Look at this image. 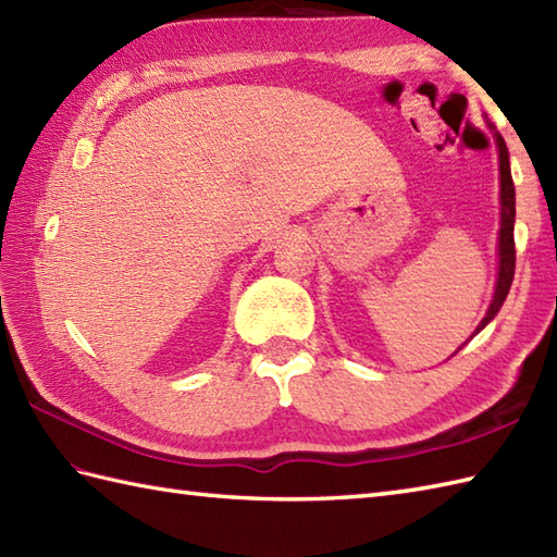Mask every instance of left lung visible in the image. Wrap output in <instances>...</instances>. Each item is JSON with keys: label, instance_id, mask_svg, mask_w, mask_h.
<instances>
[{"label": "left lung", "instance_id": "obj_1", "mask_svg": "<svg viewBox=\"0 0 557 557\" xmlns=\"http://www.w3.org/2000/svg\"><path fill=\"white\" fill-rule=\"evenodd\" d=\"M498 138V152H500V270H498V285H495V297L491 301V309L483 318L481 325L476 327V333L481 327H486L493 315L500 311L503 301L507 299V292L512 287V277H515V184H512V174H510V156H507V146L500 138V134H495Z\"/></svg>", "mask_w": 557, "mask_h": 557}]
</instances>
